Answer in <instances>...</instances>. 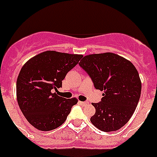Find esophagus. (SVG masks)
Returning a JSON list of instances; mask_svg holds the SVG:
<instances>
[{
  "label": "esophagus",
  "instance_id": "obj_1",
  "mask_svg": "<svg viewBox=\"0 0 157 157\" xmlns=\"http://www.w3.org/2000/svg\"><path fill=\"white\" fill-rule=\"evenodd\" d=\"M80 104L82 105H89V102L88 101H80Z\"/></svg>",
  "mask_w": 157,
  "mask_h": 157
}]
</instances>
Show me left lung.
<instances>
[{
	"label": "left lung",
	"instance_id": "left-lung-1",
	"mask_svg": "<svg viewBox=\"0 0 157 157\" xmlns=\"http://www.w3.org/2000/svg\"><path fill=\"white\" fill-rule=\"evenodd\" d=\"M78 64L96 90L105 93L100 102L93 103L96 112L91 123L105 132L120 129L132 116L141 96V83L135 67L112 52L88 55Z\"/></svg>",
	"mask_w": 157,
	"mask_h": 157
}]
</instances>
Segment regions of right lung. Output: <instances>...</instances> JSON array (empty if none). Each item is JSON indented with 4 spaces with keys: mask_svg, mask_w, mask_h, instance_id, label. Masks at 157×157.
I'll return each instance as SVG.
<instances>
[{
    "mask_svg": "<svg viewBox=\"0 0 157 157\" xmlns=\"http://www.w3.org/2000/svg\"><path fill=\"white\" fill-rule=\"evenodd\" d=\"M82 55L46 51L29 59L16 82L19 109L35 128L48 131L61 126L76 98H62L56 93L66 75L76 66Z\"/></svg>",
    "mask_w": 157,
    "mask_h": 157,
    "instance_id": "1",
    "label": "right lung"
}]
</instances>
